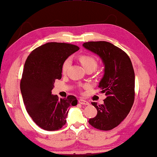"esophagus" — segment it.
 Masks as SVG:
<instances>
[{
  "label": "esophagus",
  "instance_id": "obj_1",
  "mask_svg": "<svg viewBox=\"0 0 157 157\" xmlns=\"http://www.w3.org/2000/svg\"><path fill=\"white\" fill-rule=\"evenodd\" d=\"M78 103L82 104V105H89V103L87 101L84 100V99H78Z\"/></svg>",
  "mask_w": 157,
  "mask_h": 157
}]
</instances>
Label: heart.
<instances>
[{"label":"heart","instance_id":"1","mask_svg":"<svg viewBox=\"0 0 157 157\" xmlns=\"http://www.w3.org/2000/svg\"><path fill=\"white\" fill-rule=\"evenodd\" d=\"M79 60L81 62V64L82 67L85 68L86 71H88V70H94L96 69L97 66H98V60L93 55L90 54H84L80 56L79 57ZM71 58H68L66 59L64 61L63 64L62 65V72L63 74L67 73L68 70L69 69L70 67H71ZM88 85H82V87H88Z\"/></svg>","mask_w":157,"mask_h":157}]
</instances>
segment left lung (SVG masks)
I'll list each match as a JSON object with an SVG mask.
<instances>
[{"instance_id":"left-lung-1","label":"left lung","mask_w":157,"mask_h":157,"mask_svg":"<svg viewBox=\"0 0 157 157\" xmlns=\"http://www.w3.org/2000/svg\"><path fill=\"white\" fill-rule=\"evenodd\" d=\"M86 49L99 55L105 64V74L99 87L107 96L102 105L91 104L97 116L89 123L100 130H110L117 126L130 112L135 97V75L130 57L120 48L107 41H88Z\"/></svg>"}]
</instances>
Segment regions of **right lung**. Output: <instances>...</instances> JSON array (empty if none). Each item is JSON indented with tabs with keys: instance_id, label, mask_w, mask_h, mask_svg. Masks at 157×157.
<instances>
[{
	"instance_id": "right-lung-1",
	"label": "right lung",
	"mask_w": 157,
	"mask_h": 157,
	"mask_svg": "<svg viewBox=\"0 0 157 157\" xmlns=\"http://www.w3.org/2000/svg\"><path fill=\"white\" fill-rule=\"evenodd\" d=\"M78 50L71 44L48 42L33 50L25 61L20 82L23 103L33 121L45 130H60L67 122L68 107L77 104L75 96L59 99L52 90L62 78L64 61Z\"/></svg>"
}]
</instances>
